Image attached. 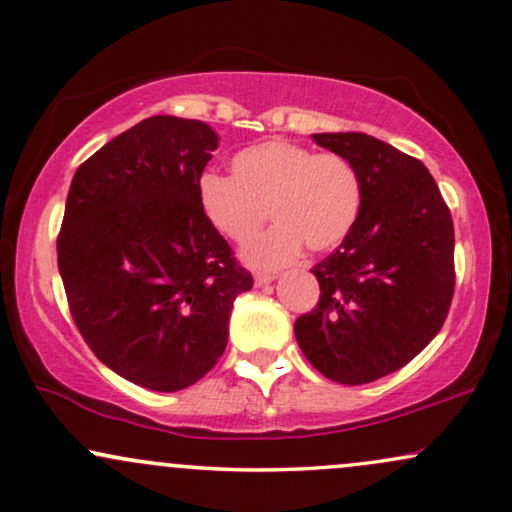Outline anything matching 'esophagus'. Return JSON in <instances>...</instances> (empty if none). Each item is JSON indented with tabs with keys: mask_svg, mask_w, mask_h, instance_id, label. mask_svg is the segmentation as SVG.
I'll use <instances>...</instances> for the list:
<instances>
[{
	"mask_svg": "<svg viewBox=\"0 0 512 512\" xmlns=\"http://www.w3.org/2000/svg\"><path fill=\"white\" fill-rule=\"evenodd\" d=\"M273 280H276V276H273V273H257V276H255V287H264V285L273 283Z\"/></svg>",
	"mask_w": 512,
	"mask_h": 512,
	"instance_id": "1",
	"label": "esophagus"
}]
</instances>
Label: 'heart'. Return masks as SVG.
I'll use <instances>...</instances> for the list:
<instances>
[{
    "label": "heart",
    "instance_id": "obj_1",
    "mask_svg": "<svg viewBox=\"0 0 512 512\" xmlns=\"http://www.w3.org/2000/svg\"><path fill=\"white\" fill-rule=\"evenodd\" d=\"M197 201L208 225L234 243L253 239L269 208L276 225L241 257L255 269H278L304 246L311 253L336 248L355 225L362 185L345 157L271 139L236 153L232 176L201 174Z\"/></svg>",
    "mask_w": 512,
    "mask_h": 512
}]
</instances>
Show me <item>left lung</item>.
<instances>
[{
  "label": "left lung",
  "instance_id": "obj_1",
  "mask_svg": "<svg viewBox=\"0 0 512 512\" xmlns=\"http://www.w3.org/2000/svg\"><path fill=\"white\" fill-rule=\"evenodd\" d=\"M313 139L355 167L362 206L341 246L313 266L322 294L294 336L322 376L366 385L441 331L455 292V227L420 160L359 132Z\"/></svg>",
  "mask_w": 512,
  "mask_h": 512
}]
</instances>
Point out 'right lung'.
Wrapping results in <instances>:
<instances>
[{"instance_id":"add662e5","label":"right lung","mask_w":512,"mask_h":512,"mask_svg":"<svg viewBox=\"0 0 512 512\" xmlns=\"http://www.w3.org/2000/svg\"><path fill=\"white\" fill-rule=\"evenodd\" d=\"M220 136L153 115L76 169L57 239L85 343L129 383L178 392L213 369L234 299L253 287L197 201Z\"/></svg>"}]
</instances>
